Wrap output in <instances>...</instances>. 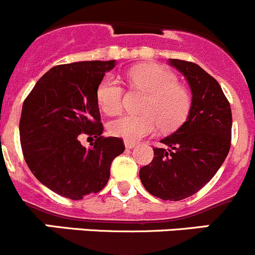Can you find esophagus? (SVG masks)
<instances>
[{
    "mask_svg": "<svg viewBox=\"0 0 255 255\" xmlns=\"http://www.w3.org/2000/svg\"><path fill=\"white\" fill-rule=\"evenodd\" d=\"M136 146L135 142H131V141H125V147L127 148H133Z\"/></svg>",
    "mask_w": 255,
    "mask_h": 255,
    "instance_id": "1",
    "label": "esophagus"
}]
</instances>
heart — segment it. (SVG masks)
Segmentation results:
<instances>
[{
    "instance_id": "obj_1",
    "label": "heart",
    "mask_w": 255,
    "mask_h": 255,
    "mask_svg": "<svg viewBox=\"0 0 255 255\" xmlns=\"http://www.w3.org/2000/svg\"><path fill=\"white\" fill-rule=\"evenodd\" d=\"M131 84L147 93L142 105V115H123L109 124L113 136L136 142L161 130L170 132L186 122L191 110V95L178 84L175 73L156 64L132 68L128 74ZM97 100L103 112L115 115L123 110L124 88L112 74L103 78L97 90Z\"/></svg>"
}]
</instances>
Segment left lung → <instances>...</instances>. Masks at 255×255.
<instances>
[{"mask_svg":"<svg viewBox=\"0 0 255 255\" xmlns=\"http://www.w3.org/2000/svg\"><path fill=\"white\" fill-rule=\"evenodd\" d=\"M190 84L192 104L187 120L162 138L168 148H153V158L140 168V180L152 196L181 201L201 190L226 160L231 148L232 112L221 85L200 65L170 59Z\"/></svg>","mask_w":255,"mask_h":255,"instance_id":"1","label":"left lung"}]
</instances>
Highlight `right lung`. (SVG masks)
I'll return each mask as SVG.
<instances>
[{
    "instance_id": "add662e5",
    "label": "right lung",
    "mask_w": 255,
    "mask_h": 255,
    "mask_svg": "<svg viewBox=\"0 0 255 255\" xmlns=\"http://www.w3.org/2000/svg\"><path fill=\"white\" fill-rule=\"evenodd\" d=\"M115 60H90L52 68L26 98L19 120L22 152L37 180L53 192L82 200L105 187L124 141L102 136L97 90ZM94 135L93 148L79 141Z\"/></svg>"
}]
</instances>
